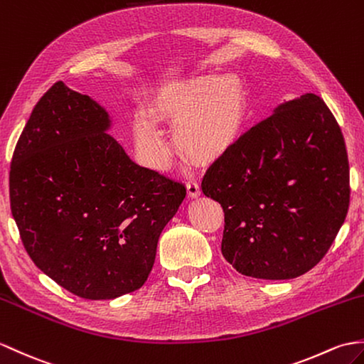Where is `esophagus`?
<instances>
[{
    "label": "esophagus",
    "mask_w": 364,
    "mask_h": 364,
    "mask_svg": "<svg viewBox=\"0 0 364 364\" xmlns=\"http://www.w3.org/2000/svg\"><path fill=\"white\" fill-rule=\"evenodd\" d=\"M186 188H188V193H189V197H192V198H196V197H198L200 196V186H198V183L196 181V180H189L188 181V184H186Z\"/></svg>",
    "instance_id": "1"
}]
</instances>
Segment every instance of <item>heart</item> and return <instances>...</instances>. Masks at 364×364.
<instances>
[{"label":"heart","mask_w":364,"mask_h":364,"mask_svg":"<svg viewBox=\"0 0 364 364\" xmlns=\"http://www.w3.org/2000/svg\"><path fill=\"white\" fill-rule=\"evenodd\" d=\"M150 113L138 114L133 133L139 154L149 167L164 171L171 149L157 122L175 127L181 154L197 163L223 156L239 139L248 117V92L237 74L208 73L175 80L159 88Z\"/></svg>","instance_id":"1"}]
</instances>
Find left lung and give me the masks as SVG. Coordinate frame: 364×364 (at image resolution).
I'll return each mask as SVG.
<instances>
[{"label":"left lung","mask_w":364,"mask_h":364,"mask_svg":"<svg viewBox=\"0 0 364 364\" xmlns=\"http://www.w3.org/2000/svg\"><path fill=\"white\" fill-rule=\"evenodd\" d=\"M206 197L225 213L222 255L245 276L298 277L326 256L348 215V151L324 100L274 108L208 168Z\"/></svg>","instance_id":"1"}]
</instances>
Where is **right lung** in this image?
<instances>
[{
    "mask_svg": "<svg viewBox=\"0 0 364 364\" xmlns=\"http://www.w3.org/2000/svg\"><path fill=\"white\" fill-rule=\"evenodd\" d=\"M109 127L104 107L57 82L33 107L9 175L29 257L85 299L141 289L186 197L184 184L132 161Z\"/></svg>",
    "mask_w": 364,
    "mask_h": 364,
    "instance_id": "right-lung-1",
    "label": "right lung"
}]
</instances>
